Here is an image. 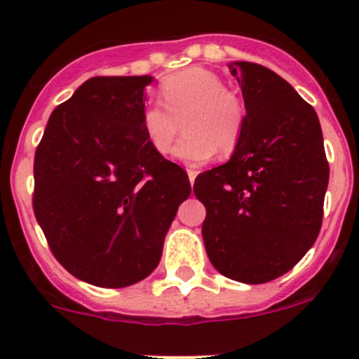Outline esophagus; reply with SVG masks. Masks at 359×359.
Instances as JSON below:
<instances>
[{
	"instance_id": "34e87169",
	"label": "esophagus",
	"mask_w": 359,
	"mask_h": 359,
	"mask_svg": "<svg viewBox=\"0 0 359 359\" xmlns=\"http://www.w3.org/2000/svg\"><path fill=\"white\" fill-rule=\"evenodd\" d=\"M187 175H189V182L194 184V180H196V175L198 172L194 168H187Z\"/></svg>"
}]
</instances>
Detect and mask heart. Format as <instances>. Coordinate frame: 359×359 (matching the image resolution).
<instances>
[{
    "label": "heart",
    "mask_w": 359,
    "mask_h": 359,
    "mask_svg": "<svg viewBox=\"0 0 359 359\" xmlns=\"http://www.w3.org/2000/svg\"><path fill=\"white\" fill-rule=\"evenodd\" d=\"M159 102L142 111V130L158 154L168 153L182 126L186 135L173 154L189 165L208 161L219 151L231 156L247 126V106L240 93L205 67H189L159 83Z\"/></svg>",
    "instance_id": "1"
}]
</instances>
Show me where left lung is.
I'll list each match as a JSON object with an SVG mask.
<instances>
[{
    "label": "left lung",
    "mask_w": 359,
    "mask_h": 359,
    "mask_svg": "<svg viewBox=\"0 0 359 359\" xmlns=\"http://www.w3.org/2000/svg\"><path fill=\"white\" fill-rule=\"evenodd\" d=\"M229 71L248 112L243 139L193 191L206 208L201 233L213 267L260 285L288 273L316 241L330 168L316 111L290 83L253 62Z\"/></svg>",
    "instance_id": "obj_1"
}]
</instances>
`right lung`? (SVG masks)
<instances>
[{"label": "right lung", "instance_id": "right-lung-1", "mask_svg": "<svg viewBox=\"0 0 359 359\" xmlns=\"http://www.w3.org/2000/svg\"><path fill=\"white\" fill-rule=\"evenodd\" d=\"M149 76H95L55 107L34 154L32 210L78 280L123 288L149 276L191 194L187 173L142 130Z\"/></svg>", "mask_w": 359, "mask_h": 359}]
</instances>
